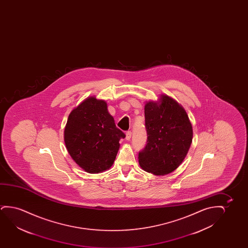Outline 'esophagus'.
I'll use <instances>...</instances> for the list:
<instances>
[{"instance_id":"esophagus-1","label":"esophagus","mask_w":248,"mask_h":248,"mask_svg":"<svg viewBox=\"0 0 248 248\" xmlns=\"http://www.w3.org/2000/svg\"><path fill=\"white\" fill-rule=\"evenodd\" d=\"M131 136H132L131 131H127V132H126L125 139L127 140H129L131 139Z\"/></svg>"}]
</instances>
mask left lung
I'll list each match as a JSON object with an SVG mask.
<instances>
[{
	"mask_svg": "<svg viewBox=\"0 0 248 248\" xmlns=\"http://www.w3.org/2000/svg\"><path fill=\"white\" fill-rule=\"evenodd\" d=\"M147 143L139 153V164L155 175L172 173L186 156L193 138L189 117L183 107L169 95L145 105Z\"/></svg>",
	"mask_w": 248,
	"mask_h": 248,
	"instance_id": "1",
	"label": "left lung"
}]
</instances>
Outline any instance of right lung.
<instances>
[{"instance_id":"obj_1","label":"right lung","mask_w":248,"mask_h":248,"mask_svg":"<svg viewBox=\"0 0 248 248\" xmlns=\"http://www.w3.org/2000/svg\"><path fill=\"white\" fill-rule=\"evenodd\" d=\"M125 135L118 129L108 104L89 96L72 110L64 129V142L75 163L89 173L109 170Z\"/></svg>"}]
</instances>
